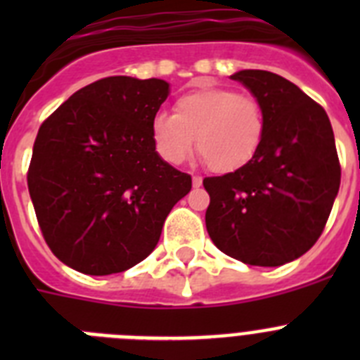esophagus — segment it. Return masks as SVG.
<instances>
[{"label":"esophagus","mask_w":360,"mask_h":360,"mask_svg":"<svg viewBox=\"0 0 360 360\" xmlns=\"http://www.w3.org/2000/svg\"><path fill=\"white\" fill-rule=\"evenodd\" d=\"M202 186V176L198 174H193V187H200Z\"/></svg>","instance_id":"esophagus-1"}]
</instances>
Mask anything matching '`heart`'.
<instances>
[{"label":"heart","instance_id":"b5f03b06","mask_svg":"<svg viewBox=\"0 0 360 360\" xmlns=\"http://www.w3.org/2000/svg\"><path fill=\"white\" fill-rule=\"evenodd\" d=\"M155 148L164 160L182 164L193 148L216 173H232L254 160L265 135V117L254 97L227 88H200L174 103V115L151 122Z\"/></svg>","mask_w":360,"mask_h":360}]
</instances>
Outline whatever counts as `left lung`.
<instances>
[{
	"mask_svg": "<svg viewBox=\"0 0 360 360\" xmlns=\"http://www.w3.org/2000/svg\"><path fill=\"white\" fill-rule=\"evenodd\" d=\"M265 117L262 148L250 164L203 186L212 243L238 262L290 263L321 236L341 186V165L326 111L278 73H232Z\"/></svg>",
	"mask_w": 360,
	"mask_h": 360,
	"instance_id": "obj_1",
	"label": "left lung"
}]
</instances>
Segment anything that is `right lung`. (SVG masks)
Returning a JSON list of instances; mask_svg holds the SVG:
<instances>
[{"label":"right lung","instance_id":"right-lung-1","mask_svg":"<svg viewBox=\"0 0 360 360\" xmlns=\"http://www.w3.org/2000/svg\"><path fill=\"white\" fill-rule=\"evenodd\" d=\"M171 88L117 75L84 86L37 133L28 193L52 252L90 276L124 272L153 252L191 176L157 153L151 122Z\"/></svg>","mask_w":360,"mask_h":360}]
</instances>
